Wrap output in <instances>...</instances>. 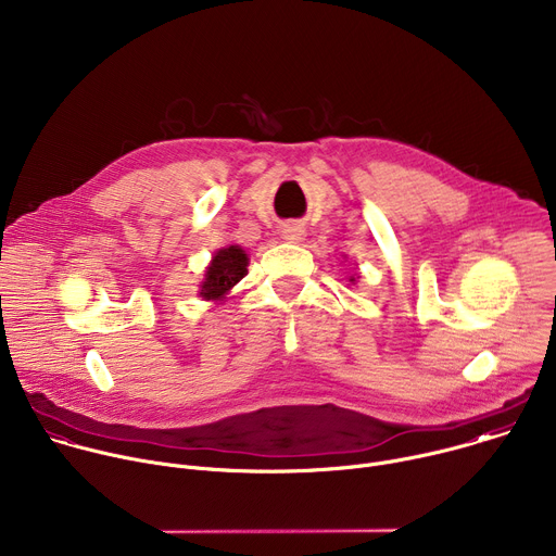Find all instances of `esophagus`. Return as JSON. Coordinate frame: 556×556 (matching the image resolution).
<instances>
[{
	"label": "esophagus",
	"mask_w": 556,
	"mask_h": 556,
	"mask_svg": "<svg viewBox=\"0 0 556 556\" xmlns=\"http://www.w3.org/2000/svg\"><path fill=\"white\" fill-rule=\"evenodd\" d=\"M283 237L288 242H301L303 237H305V230H303V226H299V224H288L286 228H283Z\"/></svg>",
	"instance_id": "1"
}]
</instances>
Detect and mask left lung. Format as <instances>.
I'll return each instance as SVG.
<instances>
[{
  "label": "left lung",
  "mask_w": 556,
  "mask_h": 556,
  "mask_svg": "<svg viewBox=\"0 0 556 556\" xmlns=\"http://www.w3.org/2000/svg\"><path fill=\"white\" fill-rule=\"evenodd\" d=\"M350 281H356V279H354V277H352V279H350Z\"/></svg>",
  "instance_id": "left-lung-1"
}]
</instances>
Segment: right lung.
Masks as SVG:
<instances>
[{"mask_svg": "<svg viewBox=\"0 0 556 556\" xmlns=\"http://www.w3.org/2000/svg\"><path fill=\"white\" fill-rule=\"evenodd\" d=\"M249 255L240 247H226L219 249L206 273L204 281L200 286V296L206 301H222L230 292L235 283H240L249 275Z\"/></svg>", "mask_w": 556, "mask_h": 556, "instance_id": "right-lung-1", "label": "right lung"}]
</instances>
